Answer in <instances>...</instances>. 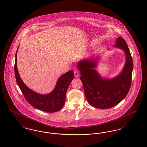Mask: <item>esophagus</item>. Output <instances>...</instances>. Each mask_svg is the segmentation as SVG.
I'll return each instance as SVG.
<instances>
[{
	"mask_svg": "<svg viewBox=\"0 0 147 147\" xmlns=\"http://www.w3.org/2000/svg\"><path fill=\"white\" fill-rule=\"evenodd\" d=\"M74 76L76 77H78L79 76V71L78 70H75L74 71Z\"/></svg>",
	"mask_w": 147,
	"mask_h": 147,
	"instance_id": "34e87169",
	"label": "esophagus"
}]
</instances>
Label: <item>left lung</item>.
Segmentation results:
<instances>
[{
    "label": "left lung",
    "instance_id": "1",
    "mask_svg": "<svg viewBox=\"0 0 147 147\" xmlns=\"http://www.w3.org/2000/svg\"><path fill=\"white\" fill-rule=\"evenodd\" d=\"M115 44L113 47L123 50L126 55L125 64L118 76L111 79L101 77L95 69L99 57L83 59L78 63L86 98L90 105L98 109H109L117 105L126 97L131 87L132 58L123 38L119 37Z\"/></svg>",
    "mask_w": 147,
    "mask_h": 147
}]
</instances>
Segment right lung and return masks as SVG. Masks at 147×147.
I'll return each instance as SVG.
<instances>
[{
	"mask_svg": "<svg viewBox=\"0 0 147 147\" xmlns=\"http://www.w3.org/2000/svg\"><path fill=\"white\" fill-rule=\"evenodd\" d=\"M18 49L15 54V74L18 85L26 101L35 109L45 112H55L60 110L65 104L67 90L74 78L73 71L70 70L59 77L55 89L49 94H38L29 89L21 80L17 68Z\"/></svg>",
	"mask_w": 147,
	"mask_h": 147,
	"instance_id": "obj_1",
	"label": "right lung"
}]
</instances>
